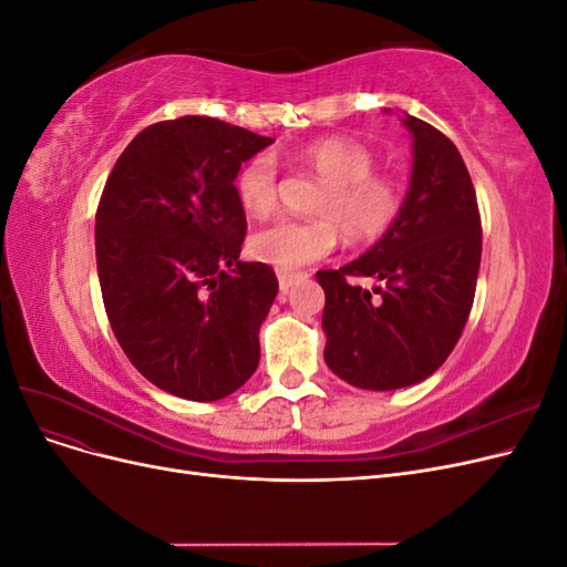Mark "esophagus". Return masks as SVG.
<instances>
[{
  "instance_id": "34e87169",
  "label": "esophagus",
  "mask_w": 567,
  "mask_h": 567,
  "mask_svg": "<svg viewBox=\"0 0 567 567\" xmlns=\"http://www.w3.org/2000/svg\"><path fill=\"white\" fill-rule=\"evenodd\" d=\"M277 277H279V288H281V293H288V288L293 286L302 274H298V271H284V269H279L277 271Z\"/></svg>"
}]
</instances>
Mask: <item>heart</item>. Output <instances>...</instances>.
<instances>
[{
	"mask_svg": "<svg viewBox=\"0 0 567 567\" xmlns=\"http://www.w3.org/2000/svg\"><path fill=\"white\" fill-rule=\"evenodd\" d=\"M293 161L321 179L310 210L317 219H277L248 238L257 262L296 271L323 260L338 231L350 244L381 238L402 213V184L375 169V153L350 136H323L300 146ZM236 198L252 217L279 203V167L271 153H255L236 175Z\"/></svg>",
	"mask_w": 567,
	"mask_h": 567,
	"instance_id": "b5f03b06",
	"label": "heart"
}]
</instances>
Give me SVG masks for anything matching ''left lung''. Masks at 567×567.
<instances>
[{
    "mask_svg": "<svg viewBox=\"0 0 567 567\" xmlns=\"http://www.w3.org/2000/svg\"><path fill=\"white\" fill-rule=\"evenodd\" d=\"M414 169L402 213L369 252L317 271L326 293L321 326L329 369L362 390H398L435 373L468 321L483 227L458 148L433 125L406 115ZM352 276L384 281L373 299Z\"/></svg>",
    "mask_w": 567,
    "mask_h": 567,
    "instance_id": "left-lung-1",
    "label": "left lung"
}]
</instances>
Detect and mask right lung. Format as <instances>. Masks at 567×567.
Listing matches in <instances>:
<instances>
[{
	"label": "right lung",
	"instance_id": "add662e5",
	"mask_svg": "<svg viewBox=\"0 0 567 567\" xmlns=\"http://www.w3.org/2000/svg\"><path fill=\"white\" fill-rule=\"evenodd\" d=\"M274 140L208 115L148 125L120 153L96 208V269L134 369L192 402L241 388L260 364L274 269L241 262L234 179Z\"/></svg>",
	"mask_w": 567,
	"mask_h": 567
}]
</instances>
